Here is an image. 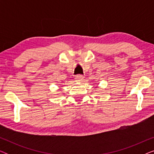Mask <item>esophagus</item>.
Instances as JSON below:
<instances>
[{"label":"esophagus","mask_w":154,"mask_h":154,"mask_svg":"<svg viewBox=\"0 0 154 154\" xmlns=\"http://www.w3.org/2000/svg\"><path fill=\"white\" fill-rule=\"evenodd\" d=\"M84 80V77L81 75H78L75 77V81H79V82H82Z\"/></svg>","instance_id":"34e87169"}]
</instances>
